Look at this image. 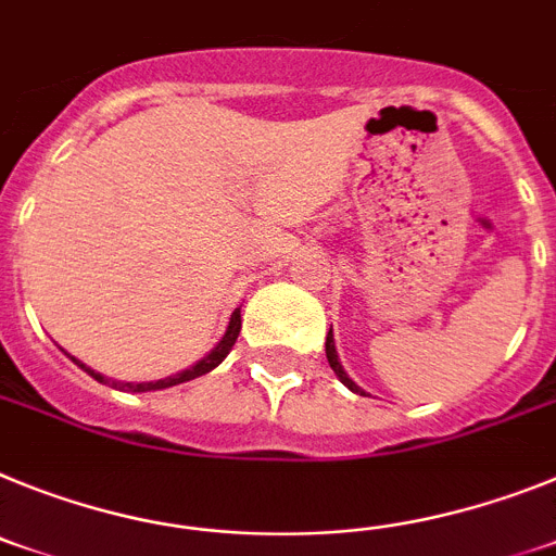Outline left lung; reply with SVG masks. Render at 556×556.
Listing matches in <instances>:
<instances>
[{"label":"left lung","instance_id":"8db88e82","mask_svg":"<svg viewBox=\"0 0 556 556\" xmlns=\"http://www.w3.org/2000/svg\"><path fill=\"white\" fill-rule=\"evenodd\" d=\"M325 352H327V361H330L332 371H336V375H338V380H341V383H344L346 389H350V392H355V394H366L364 389H361V386L355 383V380H352L350 375H346V371H344V366H341V361H338L336 341H332V330L327 332V344H325Z\"/></svg>","mask_w":556,"mask_h":556}]
</instances>
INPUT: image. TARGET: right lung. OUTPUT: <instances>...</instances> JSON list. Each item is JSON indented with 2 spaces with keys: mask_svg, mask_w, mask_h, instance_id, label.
<instances>
[{
  "mask_svg": "<svg viewBox=\"0 0 556 556\" xmlns=\"http://www.w3.org/2000/svg\"><path fill=\"white\" fill-rule=\"evenodd\" d=\"M238 336H240V307H238V311H235V313H231L229 327H226L224 338H220L218 344L212 346L210 355H204V358L198 361V364H192L190 369L178 371V375H170V378H164V380H148V383H125V380H111V378H103V375H100V371L89 369V366L80 364V361L72 358V355H70V358L75 361V364L80 366V369L89 371L91 378L100 380V383H111V386H114V389H119V392H159V389H170V386L187 383V380L201 378V375H206V371L215 369V366H218L220 361H224L226 355H229L231 346H235V341H238Z\"/></svg>",
  "mask_w": 556,
  "mask_h": 556,
  "instance_id": "add662e5",
  "label": "right lung"
}]
</instances>
